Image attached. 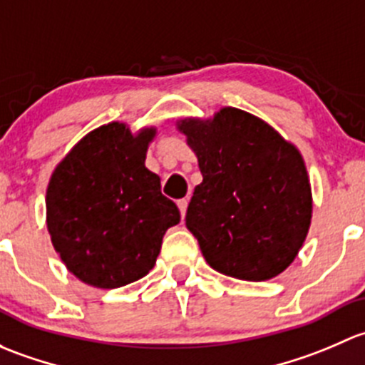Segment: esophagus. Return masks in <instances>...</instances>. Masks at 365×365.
I'll use <instances>...</instances> for the list:
<instances>
[{"label":"esophagus","instance_id":"esophagus-1","mask_svg":"<svg viewBox=\"0 0 365 365\" xmlns=\"http://www.w3.org/2000/svg\"><path fill=\"white\" fill-rule=\"evenodd\" d=\"M179 205V210H181V216L184 217L186 216V209H187V198H181V200L178 202Z\"/></svg>","mask_w":365,"mask_h":365}]
</instances>
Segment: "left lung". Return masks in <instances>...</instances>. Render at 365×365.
<instances>
[{
	"label": "left lung",
	"mask_w": 365,
	"mask_h": 365,
	"mask_svg": "<svg viewBox=\"0 0 365 365\" xmlns=\"http://www.w3.org/2000/svg\"><path fill=\"white\" fill-rule=\"evenodd\" d=\"M178 128L204 178L186 227L205 262L237 279L276 277L295 260L311 225V184L299 149L234 107L205 121L182 119Z\"/></svg>",
	"instance_id": "8db88e82"
}]
</instances>
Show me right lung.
Returning a JSON list of instances; mask_svg holds the SVG:
<instances>
[{"label": "right lung", "mask_w": 365, "mask_h": 365, "mask_svg": "<svg viewBox=\"0 0 365 365\" xmlns=\"http://www.w3.org/2000/svg\"><path fill=\"white\" fill-rule=\"evenodd\" d=\"M155 128L133 135L108 123L86 135L52 172L47 228L73 276L96 288H119L156 264L165 232L181 221L161 195L160 178L145 168Z\"/></svg>", "instance_id": "1"}]
</instances>
